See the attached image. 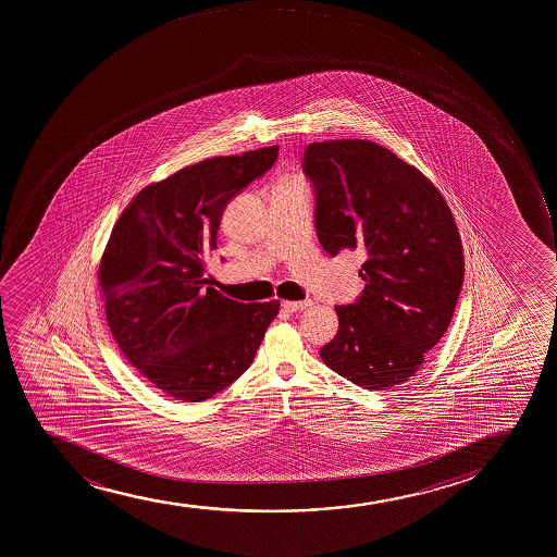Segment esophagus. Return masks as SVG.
<instances>
[{
  "label": "esophagus",
  "instance_id": "obj_1",
  "mask_svg": "<svg viewBox=\"0 0 557 557\" xmlns=\"http://www.w3.org/2000/svg\"><path fill=\"white\" fill-rule=\"evenodd\" d=\"M311 306H313V300L282 301L283 309H285V311H290V313H298V311H304V309Z\"/></svg>",
  "mask_w": 557,
  "mask_h": 557
}]
</instances>
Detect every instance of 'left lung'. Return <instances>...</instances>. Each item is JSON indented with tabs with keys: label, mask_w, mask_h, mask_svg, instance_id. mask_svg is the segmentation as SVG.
<instances>
[{
	"label": "left lung",
	"mask_w": 557,
	"mask_h": 557,
	"mask_svg": "<svg viewBox=\"0 0 557 557\" xmlns=\"http://www.w3.org/2000/svg\"><path fill=\"white\" fill-rule=\"evenodd\" d=\"M304 172L322 248L367 256L363 293L335 306L338 332L320 357L359 387L401 385L448 330L461 290L465 259L450 207L419 170L370 140L313 143Z\"/></svg>",
	"instance_id": "obj_1"
}]
</instances>
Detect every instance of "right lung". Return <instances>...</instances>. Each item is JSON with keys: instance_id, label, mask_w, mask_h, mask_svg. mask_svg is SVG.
<instances>
[{"instance_id": "add662e5", "label": "right lung", "mask_w": 557, "mask_h": 557, "mask_svg": "<svg viewBox=\"0 0 557 557\" xmlns=\"http://www.w3.org/2000/svg\"><path fill=\"white\" fill-rule=\"evenodd\" d=\"M277 146L213 157L143 188L101 257L106 314L125 359L175 400L211 398L248 370L280 301L207 287L225 206L274 166Z\"/></svg>"}]
</instances>
